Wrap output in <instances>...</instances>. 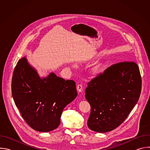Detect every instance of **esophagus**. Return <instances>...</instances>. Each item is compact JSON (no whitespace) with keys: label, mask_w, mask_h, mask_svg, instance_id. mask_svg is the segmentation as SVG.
<instances>
[{"label":"esophagus","mask_w":150,"mask_h":150,"mask_svg":"<svg viewBox=\"0 0 150 150\" xmlns=\"http://www.w3.org/2000/svg\"><path fill=\"white\" fill-rule=\"evenodd\" d=\"M77 90L79 93H81L83 90V87H82V84H78L76 86Z\"/></svg>","instance_id":"1"}]
</instances>
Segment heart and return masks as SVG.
Masks as SVG:
<instances>
[{
    "mask_svg": "<svg viewBox=\"0 0 150 150\" xmlns=\"http://www.w3.org/2000/svg\"><path fill=\"white\" fill-rule=\"evenodd\" d=\"M104 64L102 62H98L90 69V74L91 75H97V74H100L103 68Z\"/></svg>",
    "mask_w": 150,
    "mask_h": 150,
    "instance_id": "obj_1",
    "label": "heart"
}]
</instances>
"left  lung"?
Instances as JSON below:
<instances>
[{
    "label": "left lung",
    "instance_id": "8db88e82",
    "mask_svg": "<svg viewBox=\"0 0 150 150\" xmlns=\"http://www.w3.org/2000/svg\"><path fill=\"white\" fill-rule=\"evenodd\" d=\"M87 84L85 96L91 105L88 126L104 133L116 129L129 115L139 100L142 79L137 64L125 61L110 66Z\"/></svg>",
    "mask_w": 150,
    "mask_h": 150
}]
</instances>
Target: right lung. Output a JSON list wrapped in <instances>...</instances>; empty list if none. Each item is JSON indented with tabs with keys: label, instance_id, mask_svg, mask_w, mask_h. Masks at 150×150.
Segmentation results:
<instances>
[{
	"label": "right lung",
	"instance_id": "obj_1",
	"mask_svg": "<svg viewBox=\"0 0 150 150\" xmlns=\"http://www.w3.org/2000/svg\"><path fill=\"white\" fill-rule=\"evenodd\" d=\"M11 88L23 118L39 132L56 129L63 109L77 96L74 81L65 80L53 73L41 78L24 57L19 60L14 69Z\"/></svg>",
	"mask_w": 150,
	"mask_h": 150
}]
</instances>
